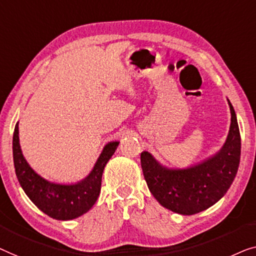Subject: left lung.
<instances>
[{"label":"left lung","instance_id":"8db88e82","mask_svg":"<svg viewBox=\"0 0 256 256\" xmlns=\"http://www.w3.org/2000/svg\"><path fill=\"white\" fill-rule=\"evenodd\" d=\"M225 145L214 156L186 169H167L148 152L140 154L144 178L150 192L162 206L180 214H195L222 198L231 186L240 162L241 139L236 111Z\"/></svg>","mask_w":256,"mask_h":256}]
</instances>
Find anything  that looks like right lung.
Returning a JSON list of instances; mask_svg holds the SVG:
<instances>
[{
  "label": "right lung",
  "mask_w": 256,
  "mask_h": 256,
  "mask_svg": "<svg viewBox=\"0 0 256 256\" xmlns=\"http://www.w3.org/2000/svg\"><path fill=\"white\" fill-rule=\"evenodd\" d=\"M118 142L104 147L95 167L84 181L72 186L56 184L46 181L32 170L22 154L16 124L12 138L14 164L20 184L39 210L58 220H70L90 210L98 198L104 167L118 146Z\"/></svg>",
  "instance_id": "obj_1"
}]
</instances>
